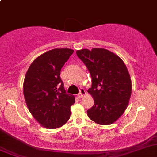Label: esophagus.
Returning a JSON list of instances; mask_svg holds the SVG:
<instances>
[{
  "label": "esophagus",
  "mask_w": 157,
  "mask_h": 157,
  "mask_svg": "<svg viewBox=\"0 0 157 157\" xmlns=\"http://www.w3.org/2000/svg\"><path fill=\"white\" fill-rule=\"evenodd\" d=\"M86 95V90H85L84 89H80V93L78 94V97H79V98H83Z\"/></svg>",
  "instance_id": "1"
}]
</instances>
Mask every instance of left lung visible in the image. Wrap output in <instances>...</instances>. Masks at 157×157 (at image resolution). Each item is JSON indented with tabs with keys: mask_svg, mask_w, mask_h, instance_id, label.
Segmentation results:
<instances>
[{
	"mask_svg": "<svg viewBox=\"0 0 157 157\" xmlns=\"http://www.w3.org/2000/svg\"><path fill=\"white\" fill-rule=\"evenodd\" d=\"M92 77L88 92L94 105L87 111L91 120L99 125H111L126 111L131 93L132 81L123 61L113 52L94 48L76 51Z\"/></svg>",
	"mask_w": 157,
	"mask_h": 157,
	"instance_id": "8db88e82",
	"label": "left lung"
}]
</instances>
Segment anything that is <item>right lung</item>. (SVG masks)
<instances>
[{
	"label": "right lung",
	"instance_id": "obj_1",
	"mask_svg": "<svg viewBox=\"0 0 157 157\" xmlns=\"http://www.w3.org/2000/svg\"><path fill=\"white\" fill-rule=\"evenodd\" d=\"M74 51L55 48L33 61L25 75L23 93L28 110L41 126L57 129L71 116L75 96L64 89L60 71Z\"/></svg>",
	"mask_w": 157,
	"mask_h": 157
}]
</instances>
